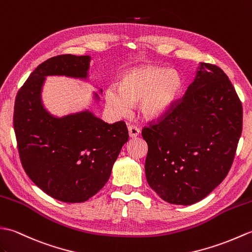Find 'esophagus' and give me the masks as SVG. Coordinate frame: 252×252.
<instances>
[{
  "label": "esophagus",
  "mask_w": 252,
  "mask_h": 252,
  "mask_svg": "<svg viewBox=\"0 0 252 252\" xmlns=\"http://www.w3.org/2000/svg\"><path fill=\"white\" fill-rule=\"evenodd\" d=\"M128 133L130 138H136L140 135V129L135 125H128Z\"/></svg>",
  "instance_id": "esophagus-1"
}]
</instances>
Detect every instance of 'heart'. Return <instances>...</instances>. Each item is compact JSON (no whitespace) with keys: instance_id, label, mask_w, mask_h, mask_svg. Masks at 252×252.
I'll list each match as a JSON object with an SVG mask.
<instances>
[{"instance_id":"obj_1","label":"heart","mask_w":252,"mask_h":252,"mask_svg":"<svg viewBox=\"0 0 252 252\" xmlns=\"http://www.w3.org/2000/svg\"><path fill=\"white\" fill-rule=\"evenodd\" d=\"M181 75L164 66L144 65L127 71L120 81V89L109 87L104 93L105 107L111 114H129L131 104H139L144 120L165 115L176 103L182 91Z\"/></svg>"}]
</instances>
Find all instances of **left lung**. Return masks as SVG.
Wrapping results in <instances>:
<instances>
[{"label":"left lung","mask_w":252,"mask_h":252,"mask_svg":"<svg viewBox=\"0 0 252 252\" xmlns=\"http://www.w3.org/2000/svg\"><path fill=\"white\" fill-rule=\"evenodd\" d=\"M243 129V107L219 66L200 63L184 97L142 129L145 177L165 202L192 205L224 180Z\"/></svg>","instance_id":"left-lung-1"}]
</instances>
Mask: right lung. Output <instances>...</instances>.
I'll use <instances>...</instances> for the list:
<instances>
[{
  "instance_id": "add662e5",
  "label": "right lung",
  "mask_w": 252,
  "mask_h": 252,
  "mask_svg": "<svg viewBox=\"0 0 252 252\" xmlns=\"http://www.w3.org/2000/svg\"><path fill=\"white\" fill-rule=\"evenodd\" d=\"M91 60V56L74 55L47 59L28 77L15 101L14 129L22 167L37 188L64 203H83L97 194L128 141L124 122L108 124L87 109L59 117L44 107L46 76L87 81ZM99 99L94 93V101Z\"/></svg>"
}]
</instances>
